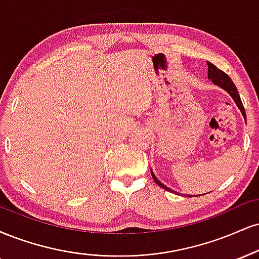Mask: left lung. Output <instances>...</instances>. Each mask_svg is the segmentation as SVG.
<instances>
[{"label": "left lung", "instance_id": "1", "mask_svg": "<svg viewBox=\"0 0 259 259\" xmlns=\"http://www.w3.org/2000/svg\"><path fill=\"white\" fill-rule=\"evenodd\" d=\"M207 66H208V78L212 80V82L216 84V85H219V87H221V88H223L224 90H227V92H228L229 94L232 95V98L234 99V101L236 102V105H238L240 111L242 112V116H244V118L246 119V113H245L244 105H242L241 99H240V95L238 93V89H236L235 84L233 83V80L229 78L228 74L224 73L223 71H221L220 68H217L213 64H211V62H207ZM151 174H152V177H153L154 182L157 183L158 186L161 187V188L166 189V191L172 192L170 188H167V187H165L163 183L159 182L157 177L153 175V172H152V171H151ZM189 197H191V195H189Z\"/></svg>", "mask_w": 259, "mask_h": 259}]
</instances>
